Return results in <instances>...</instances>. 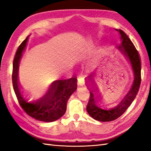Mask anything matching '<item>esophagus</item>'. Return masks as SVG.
<instances>
[{
    "instance_id": "esophagus-1",
    "label": "esophagus",
    "mask_w": 151,
    "mask_h": 151,
    "mask_svg": "<svg viewBox=\"0 0 151 151\" xmlns=\"http://www.w3.org/2000/svg\"><path fill=\"white\" fill-rule=\"evenodd\" d=\"M77 80H78V86H84L85 85V79L83 77V76H81V75H79L77 78Z\"/></svg>"
}]
</instances>
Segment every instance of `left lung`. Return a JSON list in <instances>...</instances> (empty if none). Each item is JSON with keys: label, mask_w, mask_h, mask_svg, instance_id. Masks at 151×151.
I'll use <instances>...</instances> for the list:
<instances>
[{"label": "left lung", "mask_w": 151, "mask_h": 151, "mask_svg": "<svg viewBox=\"0 0 151 151\" xmlns=\"http://www.w3.org/2000/svg\"><path fill=\"white\" fill-rule=\"evenodd\" d=\"M116 30L119 32L121 35V44L119 48L131 64L134 73V81L129 93L121 102L113 106L107 107L101 105V102L99 99L96 91L92 85L91 79L93 76H88V83L91 84V91L90 98L86 106V111L89 115L94 119L101 122L114 121L127 111L136 97L141 81V64L139 52L131 39L124 31L121 29H116Z\"/></svg>", "instance_id": "obj_1"}]
</instances>
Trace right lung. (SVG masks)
<instances>
[{"instance_id": "right-lung-1", "label": "right lung", "mask_w": 151, "mask_h": 151, "mask_svg": "<svg viewBox=\"0 0 151 151\" xmlns=\"http://www.w3.org/2000/svg\"><path fill=\"white\" fill-rule=\"evenodd\" d=\"M29 37L20 45L14 58L12 78L14 93L20 106L30 116L40 121H55L65 113L68 99L77 88V79L74 77L55 81L51 84L48 91L39 98H32L27 93L22 92L18 82L19 66Z\"/></svg>"}]
</instances>
